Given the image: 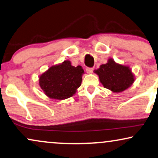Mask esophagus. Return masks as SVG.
Listing matches in <instances>:
<instances>
[{"mask_svg": "<svg viewBox=\"0 0 158 158\" xmlns=\"http://www.w3.org/2000/svg\"><path fill=\"white\" fill-rule=\"evenodd\" d=\"M86 71H87V72L88 73H93V68H87V69H86Z\"/></svg>", "mask_w": 158, "mask_h": 158, "instance_id": "34e87169", "label": "esophagus"}]
</instances>
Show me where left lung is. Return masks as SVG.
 <instances>
[{
  "label": "left lung",
  "mask_w": 158,
  "mask_h": 158,
  "mask_svg": "<svg viewBox=\"0 0 158 158\" xmlns=\"http://www.w3.org/2000/svg\"><path fill=\"white\" fill-rule=\"evenodd\" d=\"M95 72L98 75L103 87L114 93L124 91L134 81V77L129 67L117 64L112 59L101 65Z\"/></svg>",
  "instance_id": "1"
}]
</instances>
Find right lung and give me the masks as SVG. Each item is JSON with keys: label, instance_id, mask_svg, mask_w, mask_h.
<instances>
[{"label": "right lung", "instance_id": "obj_1", "mask_svg": "<svg viewBox=\"0 0 158 158\" xmlns=\"http://www.w3.org/2000/svg\"><path fill=\"white\" fill-rule=\"evenodd\" d=\"M84 70L72 66L69 60L49 68L39 77V85L48 97L63 100L71 97L81 85Z\"/></svg>", "mask_w": 158, "mask_h": 158}]
</instances>
